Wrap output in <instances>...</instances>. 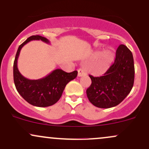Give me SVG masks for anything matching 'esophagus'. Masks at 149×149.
<instances>
[{
    "label": "esophagus",
    "instance_id": "34e87169",
    "mask_svg": "<svg viewBox=\"0 0 149 149\" xmlns=\"http://www.w3.org/2000/svg\"><path fill=\"white\" fill-rule=\"evenodd\" d=\"M85 74V72L83 69H79L78 70V77H82Z\"/></svg>",
    "mask_w": 149,
    "mask_h": 149
}]
</instances>
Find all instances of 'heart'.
<instances>
[{"label":"heart","instance_id":"b5f03b06","mask_svg":"<svg viewBox=\"0 0 149 149\" xmlns=\"http://www.w3.org/2000/svg\"><path fill=\"white\" fill-rule=\"evenodd\" d=\"M115 57V51L113 48H107L101 52H96L93 54V58H97L98 64L96 66L97 71L94 72L96 75H102L109 69V68L114 61Z\"/></svg>","mask_w":149,"mask_h":149}]
</instances>
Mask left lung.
I'll list each match as a JSON object with an SVG mask.
<instances>
[{
	"label": "left lung",
	"instance_id": "8db88e82",
	"mask_svg": "<svg viewBox=\"0 0 149 149\" xmlns=\"http://www.w3.org/2000/svg\"><path fill=\"white\" fill-rule=\"evenodd\" d=\"M89 77L91 84L86 89V95L93 106L101 108L118 106L133 87L134 65L132 53L126 46L120 45L114 63L104 75Z\"/></svg>",
	"mask_w": 149,
	"mask_h": 149
}]
</instances>
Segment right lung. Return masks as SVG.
Returning a JSON list of instances; mask_svg holds the SVG:
<instances>
[{"label":"right lung","instance_id":"1","mask_svg":"<svg viewBox=\"0 0 149 149\" xmlns=\"http://www.w3.org/2000/svg\"><path fill=\"white\" fill-rule=\"evenodd\" d=\"M32 40H41L50 43L47 38L36 35L30 36L23 42L17 51L13 65V78L17 91L26 101L37 107H48L55 104L61 98L67 84L77 76V71L68 73L61 69L52 71L45 77L38 79H29L19 72L17 60L23 46Z\"/></svg>","mask_w":149,"mask_h":149}]
</instances>
